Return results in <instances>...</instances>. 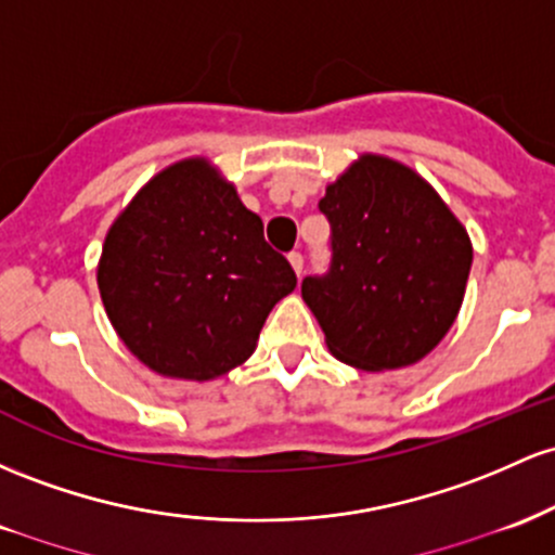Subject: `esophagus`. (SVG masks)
Here are the masks:
<instances>
[{
	"instance_id": "34e87169",
	"label": "esophagus",
	"mask_w": 555,
	"mask_h": 555,
	"mask_svg": "<svg viewBox=\"0 0 555 555\" xmlns=\"http://www.w3.org/2000/svg\"><path fill=\"white\" fill-rule=\"evenodd\" d=\"M288 261H291V267L296 270V275H301V272H304V254L301 251H291Z\"/></svg>"
}]
</instances>
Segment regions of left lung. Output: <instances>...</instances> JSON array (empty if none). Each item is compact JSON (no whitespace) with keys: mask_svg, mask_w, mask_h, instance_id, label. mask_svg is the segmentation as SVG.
<instances>
[{"mask_svg":"<svg viewBox=\"0 0 555 555\" xmlns=\"http://www.w3.org/2000/svg\"><path fill=\"white\" fill-rule=\"evenodd\" d=\"M330 267L301 296L333 357L366 372L427 357L462 309L472 244L443 198L409 167L364 154L320 198Z\"/></svg>","mask_w":555,"mask_h":555,"instance_id":"8db88e82","label":"left lung"}]
</instances>
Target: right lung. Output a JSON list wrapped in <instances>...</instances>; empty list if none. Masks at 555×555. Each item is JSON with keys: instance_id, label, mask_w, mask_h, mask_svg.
Instances as JSON below:
<instances>
[{"instance_id": "right-lung-1", "label": "right lung", "mask_w": 555, "mask_h": 555, "mask_svg": "<svg viewBox=\"0 0 555 555\" xmlns=\"http://www.w3.org/2000/svg\"><path fill=\"white\" fill-rule=\"evenodd\" d=\"M96 280L122 344L149 370L183 379L244 364L267 314L296 288L259 215L207 159L143 185L109 228Z\"/></svg>"}]
</instances>
